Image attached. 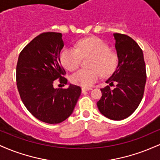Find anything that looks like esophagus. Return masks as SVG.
<instances>
[{
    "label": "esophagus",
    "instance_id": "obj_1",
    "mask_svg": "<svg viewBox=\"0 0 160 160\" xmlns=\"http://www.w3.org/2000/svg\"><path fill=\"white\" fill-rule=\"evenodd\" d=\"M90 89H92V88H90V87H82V92H84L85 91L90 90Z\"/></svg>",
    "mask_w": 160,
    "mask_h": 160
}]
</instances>
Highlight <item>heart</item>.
I'll use <instances>...</instances> for the list:
<instances>
[{
  "mask_svg": "<svg viewBox=\"0 0 160 160\" xmlns=\"http://www.w3.org/2000/svg\"><path fill=\"white\" fill-rule=\"evenodd\" d=\"M91 57L90 69H80L71 74L70 80L75 85L89 87L98 80L100 72L103 76L111 74L117 66V57L110 51L105 42L98 38L79 40L74 47L65 49L61 55V62L69 71L78 68L81 58Z\"/></svg>",
  "mask_w": 160,
  "mask_h": 160,
  "instance_id": "b5f03b06",
  "label": "heart"
}]
</instances>
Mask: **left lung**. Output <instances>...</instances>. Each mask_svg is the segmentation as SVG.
I'll return each mask as SVG.
<instances>
[{"label":"left lung","mask_w":160,"mask_h":160,"mask_svg":"<svg viewBox=\"0 0 160 160\" xmlns=\"http://www.w3.org/2000/svg\"><path fill=\"white\" fill-rule=\"evenodd\" d=\"M115 49L118 65L105 82L109 86L101 89L102 96L97 102L99 111L113 120L127 118L142 100L146 83V66L142 49L126 34L114 33Z\"/></svg>","instance_id":"obj_1"}]
</instances>
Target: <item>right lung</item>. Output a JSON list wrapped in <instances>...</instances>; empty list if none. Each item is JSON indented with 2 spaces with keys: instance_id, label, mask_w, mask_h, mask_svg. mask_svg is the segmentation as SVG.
Wrapping results in <instances>:
<instances>
[{
  "instance_id": "1",
  "label": "right lung",
  "mask_w": 160,
  "mask_h": 160,
  "mask_svg": "<svg viewBox=\"0 0 160 160\" xmlns=\"http://www.w3.org/2000/svg\"><path fill=\"white\" fill-rule=\"evenodd\" d=\"M63 47L61 33H42L22 50L16 65V84L23 104L34 117L49 124L68 118L81 93L80 86L71 83L67 89L53 86L57 79L68 84L60 61Z\"/></svg>"
}]
</instances>
